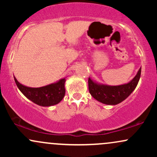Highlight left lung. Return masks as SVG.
I'll return each mask as SVG.
<instances>
[{"label":"left lung","instance_id":"1","mask_svg":"<svg viewBox=\"0 0 157 157\" xmlns=\"http://www.w3.org/2000/svg\"><path fill=\"white\" fill-rule=\"evenodd\" d=\"M141 75V68L135 77L127 84L120 86H105L97 84L89 78V93L99 102L107 105H117L125 100L137 86Z\"/></svg>","mask_w":157,"mask_h":157}]
</instances>
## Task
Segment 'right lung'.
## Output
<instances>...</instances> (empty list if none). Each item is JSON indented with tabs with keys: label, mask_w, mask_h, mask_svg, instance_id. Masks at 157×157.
Here are the masks:
<instances>
[{
	"label": "right lung",
	"mask_w": 157,
	"mask_h": 157,
	"mask_svg": "<svg viewBox=\"0 0 157 157\" xmlns=\"http://www.w3.org/2000/svg\"><path fill=\"white\" fill-rule=\"evenodd\" d=\"M15 81L20 91L35 103L41 106H51L59 103L66 93V79H61L57 82L40 88L26 87L21 84L15 77Z\"/></svg>",
	"instance_id": "right-lung-1"
}]
</instances>
